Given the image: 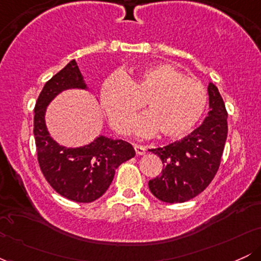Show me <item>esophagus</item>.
<instances>
[{"instance_id":"1","label":"esophagus","mask_w":261,"mask_h":261,"mask_svg":"<svg viewBox=\"0 0 261 261\" xmlns=\"http://www.w3.org/2000/svg\"><path fill=\"white\" fill-rule=\"evenodd\" d=\"M134 148H135V152H136L137 155H142V154L146 153V148L143 147V146L134 145Z\"/></svg>"}]
</instances>
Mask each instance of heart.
Segmentation results:
<instances>
[{
    "instance_id": "heart-1",
    "label": "heart",
    "mask_w": 261,
    "mask_h": 261,
    "mask_svg": "<svg viewBox=\"0 0 261 261\" xmlns=\"http://www.w3.org/2000/svg\"><path fill=\"white\" fill-rule=\"evenodd\" d=\"M99 100L119 134H130L134 115L145 104L148 113L135 119V133L151 136L158 131L162 137L178 139L201 120L208 95L201 82L189 79L173 65L158 64L134 74L108 77Z\"/></svg>"
}]
</instances>
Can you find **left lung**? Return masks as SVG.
<instances>
[{
  "label": "left lung",
  "instance_id": "1",
  "mask_svg": "<svg viewBox=\"0 0 261 261\" xmlns=\"http://www.w3.org/2000/svg\"><path fill=\"white\" fill-rule=\"evenodd\" d=\"M207 92L210 112L199 127L181 140L149 149L163 163L161 174L148 181L151 193L161 201H188L202 193L216 175L228 133V114L215 83H210Z\"/></svg>",
  "mask_w": 261,
  "mask_h": 261
}]
</instances>
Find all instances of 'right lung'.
Returning a JSON list of instances; mask_svg holds the SVG:
<instances>
[{
    "instance_id": "right-lung-1",
    "label": "right lung",
    "mask_w": 261,
    "mask_h": 261,
    "mask_svg": "<svg viewBox=\"0 0 261 261\" xmlns=\"http://www.w3.org/2000/svg\"><path fill=\"white\" fill-rule=\"evenodd\" d=\"M87 89L72 60L45 83L34 108V137L38 162L46 181L60 195L76 202L99 199L112 184L115 170L135 155L128 142L100 136L82 147L67 148L50 136L45 124L46 107L66 89Z\"/></svg>"
}]
</instances>
